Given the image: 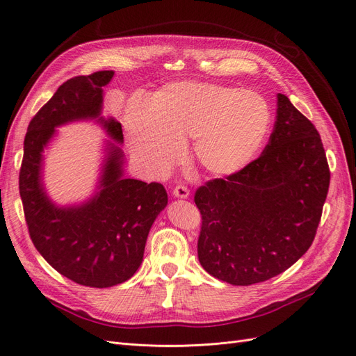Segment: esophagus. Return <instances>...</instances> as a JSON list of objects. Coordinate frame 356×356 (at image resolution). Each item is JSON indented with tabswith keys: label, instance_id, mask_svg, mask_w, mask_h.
I'll use <instances>...</instances> for the list:
<instances>
[{
	"label": "esophagus",
	"instance_id": "34e87169",
	"mask_svg": "<svg viewBox=\"0 0 356 356\" xmlns=\"http://www.w3.org/2000/svg\"><path fill=\"white\" fill-rule=\"evenodd\" d=\"M172 195H174V196L178 197V199H187V197L190 196V191H188V188L184 187V186H177V187L174 188V191H172Z\"/></svg>",
	"mask_w": 356,
	"mask_h": 356
}]
</instances>
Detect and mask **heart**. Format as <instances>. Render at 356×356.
I'll list each match as a JSON object with an SVG mask.
<instances>
[{
	"label": "heart",
	"instance_id": "b5f03b06",
	"mask_svg": "<svg viewBox=\"0 0 356 356\" xmlns=\"http://www.w3.org/2000/svg\"><path fill=\"white\" fill-rule=\"evenodd\" d=\"M123 127L136 165L160 177L177 165L191 138L196 163L212 175L245 169L270 131V105L261 93L207 81L165 84L153 98L134 95Z\"/></svg>",
	"mask_w": 356,
	"mask_h": 356
}]
</instances>
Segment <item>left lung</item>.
I'll return each instance as SVG.
<instances>
[{
    "instance_id": "left-lung-1",
    "label": "left lung",
    "mask_w": 356,
    "mask_h": 356,
    "mask_svg": "<svg viewBox=\"0 0 356 356\" xmlns=\"http://www.w3.org/2000/svg\"><path fill=\"white\" fill-rule=\"evenodd\" d=\"M330 186L321 136L285 95L261 156L238 174L196 191L197 255L232 285L264 282L303 257L315 239Z\"/></svg>"
}]
</instances>
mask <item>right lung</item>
Instances as JSON below:
<instances>
[{"mask_svg":"<svg viewBox=\"0 0 356 356\" xmlns=\"http://www.w3.org/2000/svg\"><path fill=\"white\" fill-rule=\"evenodd\" d=\"M114 71L80 75L63 83L32 118L24 143L19 191L32 242L60 275L84 286L108 288L132 277L143 263L145 242L168 193L159 182L124 177L122 124L102 115L104 88ZM95 121L109 135L94 195L80 204L60 205L42 181V153L56 127Z\"/></svg>","mask_w":356,"mask_h":356,"instance_id":"1","label":"right lung"}]
</instances>
